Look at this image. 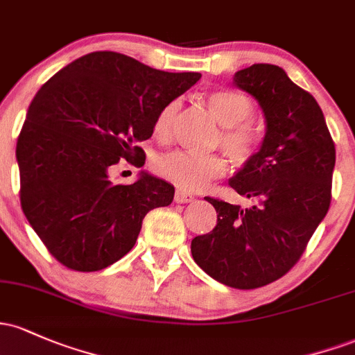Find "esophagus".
<instances>
[{"label": "esophagus", "instance_id": "obj_1", "mask_svg": "<svg viewBox=\"0 0 355 355\" xmlns=\"http://www.w3.org/2000/svg\"><path fill=\"white\" fill-rule=\"evenodd\" d=\"M193 200H196V197H193L192 193L184 192V190H177V192H175V202H177V204H189V202Z\"/></svg>", "mask_w": 355, "mask_h": 355}]
</instances>
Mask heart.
<instances>
[{"mask_svg":"<svg viewBox=\"0 0 355 355\" xmlns=\"http://www.w3.org/2000/svg\"><path fill=\"white\" fill-rule=\"evenodd\" d=\"M209 111L222 126L219 143L227 157L236 163H246L259 146L258 131L248 123L252 116L251 99L237 91L210 92L205 99ZM180 109V101H171L158 112L153 123V135L158 141H166L171 135L175 116ZM159 177L180 190L197 192L214 178L225 173V162L217 155H193L187 151H171L155 162Z\"/></svg>","mask_w":355,"mask_h":355,"instance_id":"1","label":"heart"}]
</instances>
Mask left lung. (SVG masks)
Here are the masks:
<instances>
[{
	"mask_svg": "<svg viewBox=\"0 0 355 355\" xmlns=\"http://www.w3.org/2000/svg\"><path fill=\"white\" fill-rule=\"evenodd\" d=\"M234 84L258 101L266 121L259 150L229 180L254 205L205 197L217 224L193 237L192 256L222 285L254 290L295 266L329 212L336 145L315 97L282 67L254 64L236 72Z\"/></svg>",
	"mask_w": 355,
	"mask_h": 355,
	"instance_id": "obj_1",
	"label": "left lung"
}]
</instances>
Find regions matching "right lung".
Listing matches in <instances>:
<instances>
[{
    "mask_svg": "<svg viewBox=\"0 0 355 355\" xmlns=\"http://www.w3.org/2000/svg\"><path fill=\"white\" fill-rule=\"evenodd\" d=\"M200 79L163 72L116 52H92L50 77L33 97L17 143L19 200L33 231L58 263L99 271L131 251L151 209L175 189L141 171L114 185L121 158L145 165L139 141L158 112Z\"/></svg>",
    "mask_w": 355,
    "mask_h": 355,
    "instance_id": "right-lung-1",
    "label": "right lung"
}]
</instances>
